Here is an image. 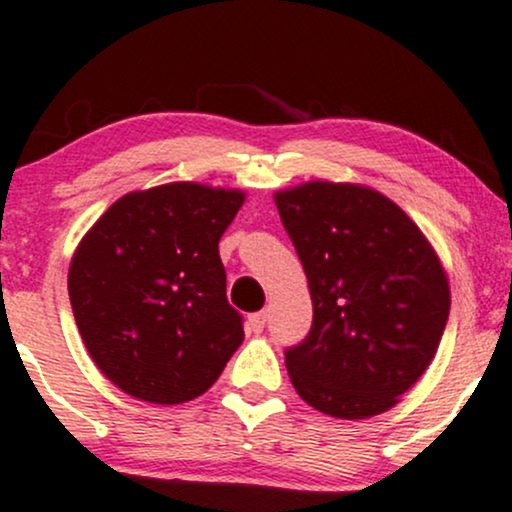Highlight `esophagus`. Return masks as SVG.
Returning <instances> with one entry per match:
<instances>
[{"label":"esophagus","mask_w":512,"mask_h":512,"mask_svg":"<svg viewBox=\"0 0 512 512\" xmlns=\"http://www.w3.org/2000/svg\"><path fill=\"white\" fill-rule=\"evenodd\" d=\"M264 322H267V313H264V310H260V313H252L248 317V330L260 334L264 330Z\"/></svg>","instance_id":"obj_1"}]
</instances>
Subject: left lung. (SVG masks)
Returning <instances> with one entry per match:
<instances>
[{
    "instance_id": "left-lung-1",
    "label": "left lung",
    "mask_w": 512,
    "mask_h": 512,
    "mask_svg": "<svg viewBox=\"0 0 512 512\" xmlns=\"http://www.w3.org/2000/svg\"><path fill=\"white\" fill-rule=\"evenodd\" d=\"M274 202L313 298L308 337L286 349L293 387L334 419L383 414L438 351L450 313L440 257L373 187L310 180Z\"/></svg>"
}]
</instances>
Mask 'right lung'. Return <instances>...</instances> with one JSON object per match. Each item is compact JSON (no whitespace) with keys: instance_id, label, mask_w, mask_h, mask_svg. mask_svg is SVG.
Wrapping results in <instances>:
<instances>
[{"instance_id":"add662e5","label":"right lung","mask_w":512,"mask_h":512,"mask_svg":"<svg viewBox=\"0 0 512 512\" xmlns=\"http://www.w3.org/2000/svg\"><path fill=\"white\" fill-rule=\"evenodd\" d=\"M245 192L202 182L120 197L76 245L69 301L93 363L151 404H182L219 380L243 344L219 240Z\"/></svg>"}]
</instances>
